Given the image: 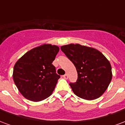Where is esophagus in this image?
Returning <instances> with one entry per match:
<instances>
[{"instance_id": "esophagus-1", "label": "esophagus", "mask_w": 125, "mask_h": 125, "mask_svg": "<svg viewBox=\"0 0 125 125\" xmlns=\"http://www.w3.org/2000/svg\"><path fill=\"white\" fill-rule=\"evenodd\" d=\"M63 78L64 79H68V74H65V75H63Z\"/></svg>"}]
</instances>
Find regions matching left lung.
I'll list each match as a JSON object with an SVG mask.
<instances>
[{
  "label": "left lung",
  "instance_id": "obj_1",
  "mask_svg": "<svg viewBox=\"0 0 125 125\" xmlns=\"http://www.w3.org/2000/svg\"><path fill=\"white\" fill-rule=\"evenodd\" d=\"M61 49L78 72L76 82L70 84L73 93L88 100L101 96L113 77L109 61L98 50L80 44L63 45Z\"/></svg>",
  "mask_w": 125,
  "mask_h": 125
}]
</instances>
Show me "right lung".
<instances>
[{"label": "right lung", "mask_w": 125, "mask_h": 125, "mask_svg": "<svg viewBox=\"0 0 125 125\" xmlns=\"http://www.w3.org/2000/svg\"><path fill=\"white\" fill-rule=\"evenodd\" d=\"M59 50L56 45L43 44L27 52L16 62L13 80L25 98L39 102L52 94L60 78L52 64Z\"/></svg>", "instance_id": "1"}]
</instances>
